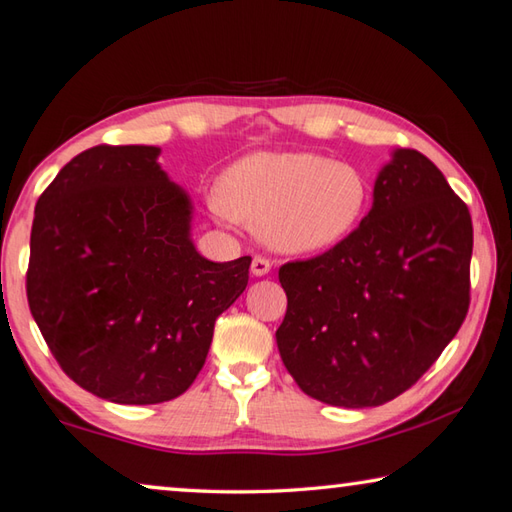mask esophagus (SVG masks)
<instances>
[{"label": "esophagus", "instance_id": "obj_1", "mask_svg": "<svg viewBox=\"0 0 512 512\" xmlns=\"http://www.w3.org/2000/svg\"><path fill=\"white\" fill-rule=\"evenodd\" d=\"M250 273H253L255 277H264V275H268V273H270V262H268L266 257L257 255V257L253 259V264H250Z\"/></svg>", "mask_w": 512, "mask_h": 512}]
</instances>
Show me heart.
<instances>
[{
  "mask_svg": "<svg viewBox=\"0 0 512 512\" xmlns=\"http://www.w3.org/2000/svg\"><path fill=\"white\" fill-rule=\"evenodd\" d=\"M368 202V179L357 166L304 150H264L228 170L213 208L255 228L275 253L315 255L346 242Z\"/></svg>",
  "mask_w": 512,
  "mask_h": 512,
  "instance_id": "b5f03b06",
  "label": "heart"
}]
</instances>
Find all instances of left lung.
Segmentation results:
<instances>
[{
    "label": "left lung",
    "mask_w": 512,
    "mask_h": 512,
    "mask_svg": "<svg viewBox=\"0 0 512 512\" xmlns=\"http://www.w3.org/2000/svg\"><path fill=\"white\" fill-rule=\"evenodd\" d=\"M473 222L430 159L393 150L373 208L346 242L279 268L286 370L330 406H382L457 335L470 304Z\"/></svg>",
    "instance_id": "obj_1"
}]
</instances>
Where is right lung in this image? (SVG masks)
Instances as JSON below:
<instances>
[{
  "label": "right lung",
  "instance_id": "add662e5",
  "mask_svg": "<svg viewBox=\"0 0 512 512\" xmlns=\"http://www.w3.org/2000/svg\"><path fill=\"white\" fill-rule=\"evenodd\" d=\"M157 146H95L37 199L28 306L64 373L115 404H162L202 370L250 257L210 262Z\"/></svg>",
  "mask_w": 512,
  "mask_h": 512
}]
</instances>
